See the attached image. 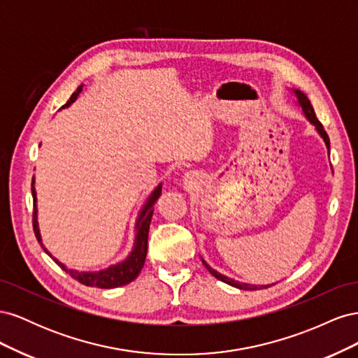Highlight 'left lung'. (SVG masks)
<instances>
[{"mask_svg":"<svg viewBox=\"0 0 358 358\" xmlns=\"http://www.w3.org/2000/svg\"><path fill=\"white\" fill-rule=\"evenodd\" d=\"M292 91H294V94H296V96H297V101H299V104H300V107H301L303 113H305V116L308 117V121H309L310 124L315 125L317 131H318L320 136L324 138V143H326L327 149L330 150V138H329V136H327V133H326V129L322 128V124L318 121V117H317V115H315V110H313V107H312L309 99L306 96V94H303V92L299 91V90H292ZM201 262H203L204 267L208 268L209 272H210L216 279H220V280H222V282L229 284V285H231V287H236V288H239V289H258V288H267V287H270V285H258V287H257V285H251V284H242V282H239V280H234V279H230V278H227V276L218 273V272H216V270H213L208 263H206L203 258H201Z\"/></svg>","mask_w":358,"mask_h":358,"instance_id":"obj_1","label":"left lung"}]
</instances>
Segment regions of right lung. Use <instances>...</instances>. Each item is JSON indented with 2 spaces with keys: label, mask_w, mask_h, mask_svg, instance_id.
Returning a JSON list of instances; mask_svg holds the SVG:
<instances>
[{
  "label": "right lung",
  "mask_w": 358,
  "mask_h": 358,
  "mask_svg": "<svg viewBox=\"0 0 358 358\" xmlns=\"http://www.w3.org/2000/svg\"><path fill=\"white\" fill-rule=\"evenodd\" d=\"M82 91V86H79L78 91L73 92V95L70 96V100L67 101L66 106L62 107H69ZM31 191H32V199H34V216H32V227H34V234L37 237L38 243L41 245V248L45 249V252L49 254L48 249L43 246L41 243V237H40V230H38V224H37V208H36V189H34V178H32V185H31ZM161 196V185H158L155 188V191L150 194V197L148 199L146 204L143 206V209L140 210V215L137 218V224H136V242H134V248L131 254H129L122 263H117L115 266L107 267L106 270H100V272H78V270H71L64 266L61 262H58L57 258H53L50 254V257L55 262L64 272H67L71 278H74L76 280H79L80 284L86 285V287H96V288H116V287H122L134 280L140 270L143 268L145 266V259H146V254H148V234H149V225H150V220H152V213H154V204L158 200V197Z\"/></svg>",
  "instance_id": "obj_1"
}]
</instances>
